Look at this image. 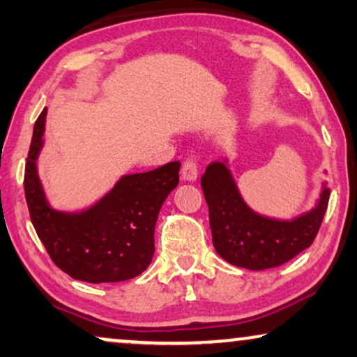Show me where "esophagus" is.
Listing matches in <instances>:
<instances>
[{
    "mask_svg": "<svg viewBox=\"0 0 357 357\" xmlns=\"http://www.w3.org/2000/svg\"><path fill=\"white\" fill-rule=\"evenodd\" d=\"M198 177V165L197 160L193 158L185 159V162L182 165V178L187 180V182H195Z\"/></svg>",
    "mask_w": 357,
    "mask_h": 357,
    "instance_id": "34e87169",
    "label": "esophagus"
}]
</instances>
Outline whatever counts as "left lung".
Returning <instances> with one entry per match:
<instances>
[{"label": "left lung", "instance_id": "obj_1", "mask_svg": "<svg viewBox=\"0 0 357 357\" xmlns=\"http://www.w3.org/2000/svg\"><path fill=\"white\" fill-rule=\"evenodd\" d=\"M213 245L231 265L268 270L284 265L312 245L324 221L330 188L324 183L315 208L291 221L261 216L243 202L227 160H214L202 177Z\"/></svg>", "mask_w": 357, "mask_h": 357}]
</instances>
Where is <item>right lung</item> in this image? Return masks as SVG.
<instances>
[{"label": "right lung", "mask_w": 357, "mask_h": 357, "mask_svg": "<svg viewBox=\"0 0 357 357\" xmlns=\"http://www.w3.org/2000/svg\"><path fill=\"white\" fill-rule=\"evenodd\" d=\"M47 109L33 125L24 174L31 221L52 261L77 281L119 282L138 276L154 255V227L160 206L178 185L180 162L123 175L91 208L79 213L53 209L37 174Z\"/></svg>", "instance_id": "right-lung-1"}]
</instances>
